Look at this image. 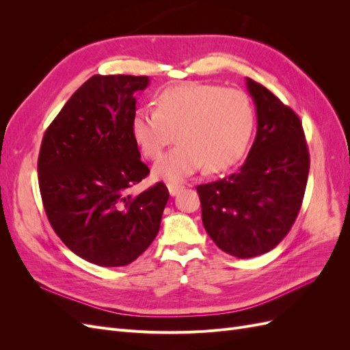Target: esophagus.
I'll list each match as a JSON object with an SVG mask.
<instances>
[{"instance_id": "esophagus-1", "label": "esophagus", "mask_w": 350, "mask_h": 350, "mask_svg": "<svg viewBox=\"0 0 350 350\" xmlns=\"http://www.w3.org/2000/svg\"><path fill=\"white\" fill-rule=\"evenodd\" d=\"M181 189H183L181 185H178V184H167V191H169V194H171L172 197L176 196L179 191H181Z\"/></svg>"}]
</instances>
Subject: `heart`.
Here are the masks:
<instances>
[{
  "mask_svg": "<svg viewBox=\"0 0 350 350\" xmlns=\"http://www.w3.org/2000/svg\"><path fill=\"white\" fill-rule=\"evenodd\" d=\"M256 113L245 92L215 84H185L166 89L154 111H137L131 135L139 152L150 161L178 146L153 166V178L179 184L206 167L211 172L235 165L251 142Z\"/></svg>",
  "mask_w": 350,
  "mask_h": 350,
  "instance_id": "obj_1",
  "label": "heart"
}]
</instances>
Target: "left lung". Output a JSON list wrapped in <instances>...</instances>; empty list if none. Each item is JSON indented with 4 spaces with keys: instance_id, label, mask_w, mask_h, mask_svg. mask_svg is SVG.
<instances>
[{
    "instance_id": "left-lung-1",
    "label": "left lung",
    "mask_w": 350,
    "mask_h": 350,
    "mask_svg": "<svg viewBox=\"0 0 350 350\" xmlns=\"http://www.w3.org/2000/svg\"><path fill=\"white\" fill-rule=\"evenodd\" d=\"M257 134L239 171L197 187L208 237L230 256L266 254L288 235L299 213L310 172L302 124L289 107L247 77Z\"/></svg>"
}]
</instances>
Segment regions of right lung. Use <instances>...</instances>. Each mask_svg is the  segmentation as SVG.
<instances>
[{"label": "right lung", "instance_id": "add662e5", "mask_svg": "<svg viewBox=\"0 0 350 350\" xmlns=\"http://www.w3.org/2000/svg\"><path fill=\"white\" fill-rule=\"evenodd\" d=\"M149 81L96 74L68 99L42 140L38 175L49 224L76 256L96 266L133 262L161 228L166 185L129 193L150 172L131 135L134 93Z\"/></svg>", "mask_w": 350, "mask_h": 350}]
</instances>
